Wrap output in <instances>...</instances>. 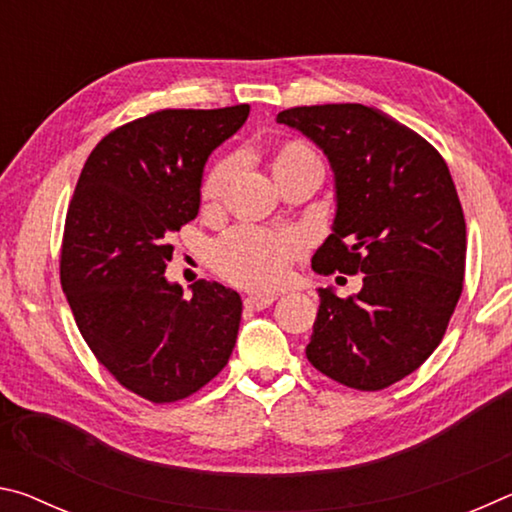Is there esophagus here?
<instances>
[{
    "mask_svg": "<svg viewBox=\"0 0 512 512\" xmlns=\"http://www.w3.org/2000/svg\"><path fill=\"white\" fill-rule=\"evenodd\" d=\"M273 302H275V296H273V293H253V296H246V298H244V305H246V309H253V311H259V309L271 307Z\"/></svg>",
    "mask_w": 512,
    "mask_h": 512,
    "instance_id": "1",
    "label": "esophagus"
}]
</instances>
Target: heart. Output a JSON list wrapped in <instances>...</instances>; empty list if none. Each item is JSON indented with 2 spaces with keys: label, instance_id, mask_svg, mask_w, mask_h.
Here are the masks:
<instances>
[{
  "label": "heart",
  "instance_id": "1",
  "mask_svg": "<svg viewBox=\"0 0 512 512\" xmlns=\"http://www.w3.org/2000/svg\"><path fill=\"white\" fill-rule=\"evenodd\" d=\"M316 158L305 144H287L275 153L273 171H280L300 160ZM235 162L221 160L207 171L203 180V201H219L230 183ZM298 250V239L293 235H268L262 230L239 228L232 230L212 246V264L230 282L248 289H271L284 282L289 273L293 253Z\"/></svg>",
  "mask_w": 512,
  "mask_h": 512
}]
</instances>
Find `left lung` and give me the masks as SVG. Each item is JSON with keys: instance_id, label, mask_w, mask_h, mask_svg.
<instances>
[{"instance_id": "left-lung-1", "label": "left lung", "mask_w": 512, "mask_h": 512, "mask_svg": "<svg viewBox=\"0 0 512 512\" xmlns=\"http://www.w3.org/2000/svg\"><path fill=\"white\" fill-rule=\"evenodd\" d=\"M334 173L332 235L316 273H366L339 298L318 289L311 366L357 391L411 375L443 339L463 291L465 219L445 160L418 133L361 103L282 110Z\"/></svg>"}]
</instances>
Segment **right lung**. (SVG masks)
<instances>
[{"mask_svg": "<svg viewBox=\"0 0 512 512\" xmlns=\"http://www.w3.org/2000/svg\"><path fill=\"white\" fill-rule=\"evenodd\" d=\"M250 106L160 110L94 146L69 203L60 284L85 343L121 386L155 404L196 393L228 363L241 298L164 277L171 232L196 219L203 169Z\"/></svg>", "mask_w": 512, "mask_h": 512, "instance_id": "add662e5", "label": "right lung"}]
</instances>
